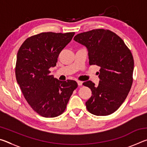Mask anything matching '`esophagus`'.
I'll use <instances>...</instances> for the list:
<instances>
[{"label":"esophagus","instance_id":"34e87169","mask_svg":"<svg viewBox=\"0 0 147 147\" xmlns=\"http://www.w3.org/2000/svg\"><path fill=\"white\" fill-rule=\"evenodd\" d=\"M82 81H80V80H78L77 81V84H78V86H81L82 85Z\"/></svg>","mask_w":147,"mask_h":147}]
</instances>
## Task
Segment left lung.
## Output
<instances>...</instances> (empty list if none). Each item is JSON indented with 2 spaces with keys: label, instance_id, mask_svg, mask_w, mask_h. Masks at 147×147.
<instances>
[{
  "label": "left lung",
  "instance_id": "8db88e82",
  "mask_svg": "<svg viewBox=\"0 0 147 147\" xmlns=\"http://www.w3.org/2000/svg\"><path fill=\"white\" fill-rule=\"evenodd\" d=\"M74 40L87 47L89 65L100 67L98 86L90 80L83 83L92 91L86 102L87 109L95 115H110L123 103L132 85V54L123 39L109 30L83 32Z\"/></svg>",
  "mask_w": 147,
  "mask_h": 147
}]
</instances>
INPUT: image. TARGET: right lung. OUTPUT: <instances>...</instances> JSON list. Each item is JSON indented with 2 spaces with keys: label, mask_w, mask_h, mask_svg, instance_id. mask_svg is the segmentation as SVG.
<instances>
[{
  "label": "right lung",
  "mask_w": 147,
  "mask_h": 147,
  "mask_svg": "<svg viewBox=\"0 0 147 147\" xmlns=\"http://www.w3.org/2000/svg\"><path fill=\"white\" fill-rule=\"evenodd\" d=\"M74 32H43L27 38L17 55L16 76L31 108L44 117H55L64 112L76 82L60 81L51 75L59 53Z\"/></svg>",
  "instance_id": "add662e5"
}]
</instances>
